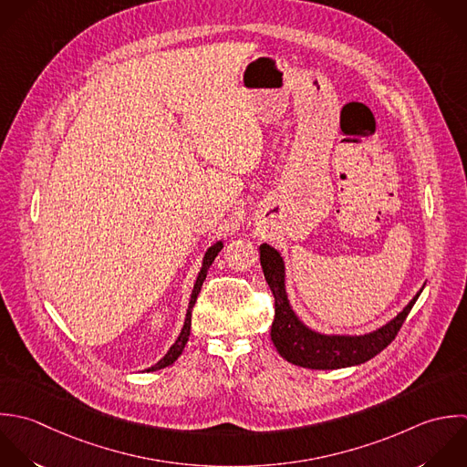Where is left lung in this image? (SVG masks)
Returning <instances> with one entry per match:
<instances>
[{"label":"left lung","instance_id":"left-lung-1","mask_svg":"<svg viewBox=\"0 0 467 467\" xmlns=\"http://www.w3.org/2000/svg\"><path fill=\"white\" fill-rule=\"evenodd\" d=\"M260 264L275 296V322L271 327V340L276 351L287 362L307 369H340L371 360L395 340L411 307L422 293L420 289L391 322L377 331L358 337L322 335L307 327L293 311L285 293V265L282 254L275 247L262 244Z\"/></svg>","mask_w":467,"mask_h":467}]
</instances>
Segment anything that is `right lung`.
<instances>
[{
    "mask_svg": "<svg viewBox=\"0 0 467 467\" xmlns=\"http://www.w3.org/2000/svg\"><path fill=\"white\" fill-rule=\"evenodd\" d=\"M222 247H223V242H216V244H213V245L207 249V253H205V256H203V262H202V269H200V273H198V278H196L194 287H192V293H191V300H189V307H187V315H185V322H183L182 333L178 335L176 342L171 346V349L167 351V355H165L158 364H154L152 368H149L147 371L163 369V368L174 364V362L178 360V357L182 355V351H183V348H185V344H187V340H189V335H191V313H192V307H194V304H196V298H198V295H200V289H202V285H203V280H205V276H207V271H209L211 264L214 262V258L218 256V253L222 251Z\"/></svg>",
    "mask_w": 467,
    "mask_h": 467,
    "instance_id": "right-lung-1",
    "label": "right lung"
}]
</instances>
